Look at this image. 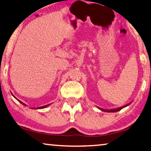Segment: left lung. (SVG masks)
Instances as JSON below:
<instances>
[{"label":"left lung","instance_id":"left-lung-1","mask_svg":"<svg viewBox=\"0 0 151 151\" xmlns=\"http://www.w3.org/2000/svg\"><path fill=\"white\" fill-rule=\"evenodd\" d=\"M131 104V103H130V104H128L125 105V106H124L122 107H118V108H116V109H101L100 108V107H97V108H99L100 110H101V111H106V112H116V111H119V110H121L122 109L124 108V107H127L129 105H130Z\"/></svg>","mask_w":151,"mask_h":151}]
</instances>
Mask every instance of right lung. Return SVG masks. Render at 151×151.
Segmentation results:
<instances>
[{
    "label": "right lung",
    "instance_id": "obj_1",
    "mask_svg": "<svg viewBox=\"0 0 151 151\" xmlns=\"http://www.w3.org/2000/svg\"><path fill=\"white\" fill-rule=\"evenodd\" d=\"M11 94H12V95H13V96L14 97H15V99H16L17 100V101H19V102L21 103V104H23L24 106H27V105H26L25 104H24V103H23L22 101H20V100H19V99H17V98H16V97H15V96H14V95H13V93H11ZM50 104H48V105H46V106H44L39 107H37V108H32V109H44V108H45V107H47V106H50Z\"/></svg>",
    "mask_w": 151,
    "mask_h": 151
}]
</instances>
